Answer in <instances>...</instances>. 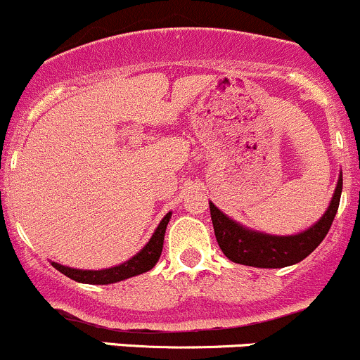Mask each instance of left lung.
<instances>
[{"label": "left lung", "instance_id": "left-lung-1", "mask_svg": "<svg viewBox=\"0 0 360 360\" xmlns=\"http://www.w3.org/2000/svg\"><path fill=\"white\" fill-rule=\"evenodd\" d=\"M343 179L340 175L335 195L331 199L324 217L309 231L298 236L277 237L266 236L260 232H253L250 229L240 227L234 220L225 217L213 202H210L211 220H213L214 236L218 246L224 251L225 257L234 263L250 266H262V269H281V266L292 265L309 257L314 250L322 243L326 234L331 229L335 214L338 211L340 198H342Z\"/></svg>", "mask_w": 360, "mask_h": 360}]
</instances>
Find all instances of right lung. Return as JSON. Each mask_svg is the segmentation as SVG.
Listing matches in <instances>:
<instances>
[{"instance_id":"1","label":"right lung","mask_w":360,"mask_h":360,"mask_svg":"<svg viewBox=\"0 0 360 360\" xmlns=\"http://www.w3.org/2000/svg\"><path fill=\"white\" fill-rule=\"evenodd\" d=\"M169 218H172V213L166 214L165 218L161 220V224L158 225L155 229L154 236L150 237L149 243L146 244L140 253H136L131 260L124 262L123 265H116L112 269H105V270H77V269H70V266H64L58 265V263H51L58 272H62L64 276L70 277L72 281H77V283H84V284H110V283H117V281H124L128 277L139 276V274L147 272L158 263L159 257H161L162 251V243H165V232H166V225H168Z\"/></svg>"}]
</instances>
